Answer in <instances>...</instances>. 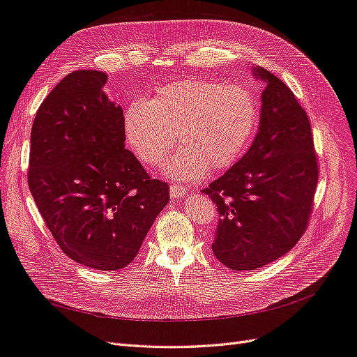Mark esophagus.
I'll list each match as a JSON object with an SVG mask.
<instances>
[{"mask_svg": "<svg viewBox=\"0 0 357 357\" xmlns=\"http://www.w3.org/2000/svg\"><path fill=\"white\" fill-rule=\"evenodd\" d=\"M186 193H188V189H186V188L178 186V185H171V186H169V195H171L172 199L185 197Z\"/></svg>", "mask_w": 357, "mask_h": 357, "instance_id": "1", "label": "esophagus"}]
</instances>
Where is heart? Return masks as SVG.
Masks as SVG:
<instances>
[{
    "label": "heart",
    "instance_id": "obj_1",
    "mask_svg": "<svg viewBox=\"0 0 357 357\" xmlns=\"http://www.w3.org/2000/svg\"><path fill=\"white\" fill-rule=\"evenodd\" d=\"M259 101L244 86L213 80H181L137 100L123 117L126 142L144 165L153 167L180 152L162 172L180 181L204 177L210 167L226 168L250 146L259 125Z\"/></svg>",
    "mask_w": 357,
    "mask_h": 357
}]
</instances>
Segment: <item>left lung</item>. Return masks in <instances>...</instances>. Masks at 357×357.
I'll use <instances>...</instances> for the list:
<instances>
[{"instance_id":"obj_1","label":"left lung","mask_w":357,"mask_h":357,"mask_svg":"<svg viewBox=\"0 0 357 357\" xmlns=\"http://www.w3.org/2000/svg\"><path fill=\"white\" fill-rule=\"evenodd\" d=\"M261 121L247 153L207 193L219 211L214 256L234 271L277 261L305 232L317 186L311 125L287 86L262 67Z\"/></svg>"}]
</instances>
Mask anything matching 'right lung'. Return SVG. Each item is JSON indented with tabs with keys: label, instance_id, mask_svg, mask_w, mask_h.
Returning a JSON list of instances; mask_svg holds the SVG:
<instances>
[{
	"label": "right lung",
	"instance_id": "add662e5",
	"mask_svg": "<svg viewBox=\"0 0 357 357\" xmlns=\"http://www.w3.org/2000/svg\"><path fill=\"white\" fill-rule=\"evenodd\" d=\"M107 79L102 71H73L41 102L28 185L61 250L114 271L134 261L169 192L125 149L123 110L102 91Z\"/></svg>",
	"mask_w": 357,
	"mask_h": 357
}]
</instances>
